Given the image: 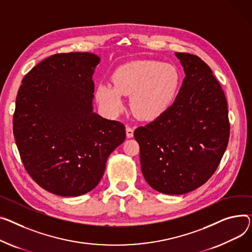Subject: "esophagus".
<instances>
[{"label":"esophagus","instance_id":"34e87169","mask_svg":"<svg viewBox=\"0 0 252 252\" xmlns=\"http://www.w3.org/2000/svg\"><path fill=\"white\" fill-rule=\"evenodd\" d=\"M126 137L127 138H132L133 137V128L130 127V126H126Z\"/></svg>","mask_w":252,"mask_h":252}]
</instances>
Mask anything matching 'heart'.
Wrapping results in <instances>:
<instances>
[{
  "mask_svg": "<svg viewBox=\"0 0 252 252\" xmlns=\"http://www.w3.org/2000/svg\"><path fill=\"white\" fill-rule=\"evenodd\" d=\"M112 84L100 83L96 98L109 114L124 108L123 95L129 96L131 111L142 120H155L168 109L177 96L180 73L175 65L155 60L133 61L112 74Z\"/></svg>",
  "mask_w": 252,
  "mask_h": 252,
  "instance_id": "b5f03b06",
  "label": "heart"
}]
</instances>
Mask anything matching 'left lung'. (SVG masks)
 Returning a JSON list of instances; mask_svg holds the SVG:
<instances>
[{
	"instance_id": "obj_1",
	"label": "left lung",
	"mask_w": 252,
	"mask_h": 252,
	"mask_svg": "<svg viewBox=\"0 0 252 252\" xmlns=\"http://www.w3.org/2000/svg\"><path fill=\"white\" fill-rule=\"evenodd\" d=\"M186 78L173 104L136 128L142 173L153 189L183 194L215 173L230 133L228 106L221 85L198 57L175 53Z\"/></svg>"
}]
</instances>
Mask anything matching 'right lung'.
<instances>
[{
    "label": "right lung",
    "mask_w": 252,
    "mask_h": 252,
    "mask_svg": "<svg viewBox=\"0 0 252 252\" xmlns=\"http://www.w3.org/2000/svg\"><path fill=\"white\" fill-rule=\"evenodd\" d=\"M100 58L90 53L50 56L22 80L13 132L26 171L61 196L91 191L112 151L126 140L125 126L93 112L92 76Z\"/></svg>",
    "instance_id": "1"
}]
</instances>
